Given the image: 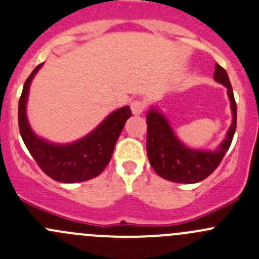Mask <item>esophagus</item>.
<instances>
[{"label": "esophagus", "instance_id": "34e87169", "mask_svg": "<svg viewBox=\"0 0 259 259\" xmlns=\"http://www.w3.org/2000/svg\"><path fill=\"white\" fill-rule=\"evenodd\" d=\"M131 109H132L133 114H141L146 109V103L143 101L136 99V101H132V103H131Z\"/></svg>", "mask_w": 259, "mask_h": 259}]
</instances>
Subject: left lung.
<instances>
[{
  "label": "left lung",
  "instance_id": "1",
  "mask_svg": "<svg viewBox=\"0 0 259 259\" xmlns=\"http://www.w3.org/2000/svg\"><path fill=\"white\" fill-rule=\"evenodd\" d=\"M214 79L227 87L230 101L233 121L225 140L217 150H193L180 142L172 127L162 113L151 108L146 116L147 123V156L151 166L158 176L172 183L194 184L204 180L219 166L227 151L229 150L233 136L237 128V103L233 94L232 84L227 71L217 64Z\"/></svg>",
  "mask_w": 259,
  "mask_h": 259
}]
</instances>
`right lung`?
Returning <instances> with one entry per match:
<instances>
[{
    "instance_id": "1",
    "label": "right lung",
    "mask_w": 259,
    "mask_h": 259,
    "mask_svg": "<svg viewBox=\"0 0 259 259\" xmlns=\"http://www.w3.org/2000/svg\"><path fill=\"white\" fill-rule=\"evenodd\" d=\"M41 65H37L26 79L20 97L19 128L25 146L49 178L68 184L91 180L109 163L117 140L132 112L127 106L117 109L88 136L68 145H55L37 137L27 122L26 102L30 84Z\"/></svg>"
}]
</instances>
